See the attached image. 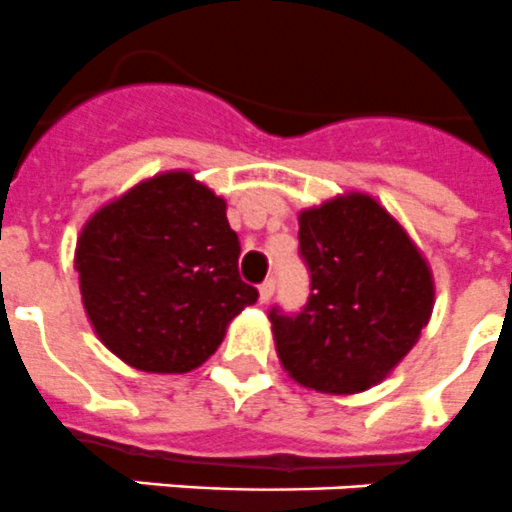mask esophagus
Wrapping results in <instances>:
<instances>
[{
    "label": "esophagus",
    "mask_w": 512,
    "mask_h": 512,
    "mask_svg": "<svg viewBox=\"0 0 512 512\" xmlns=\"http://www.w3.org/2000/svg\"><path fill=\"white\" fill-rule=\"evenodd\" d=\"M272 295H274V280H272V277H269V280H264V282H261V285H259V298H261V303L269 301Z\"/></svg>",
    "instance_id": "obj_1"
}]
</instances>
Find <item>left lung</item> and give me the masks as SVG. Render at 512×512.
<instances>
[{"label":"left lung","mask_w":512,"mask_h":512,"mask_svg":"<svg viewBox=\"0 0 512 512\" xmlns=\"http://www.w3.org/2000/svg\"><path fill=\"white\" fill-rule=\"evenodd\" d=\"M298 225L308 298L301 311H269L277 356L311 390H369L429 322L432 272L403 227L361 193L301 211Z\"/></svg>","instance_id":"obj_1"}]
</instances>
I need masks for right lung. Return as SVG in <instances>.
Wrapping results in <instances>:
<instances>
[{
  "mask_svg": "<svg viewBox=\"0 0 512 512\" xmlns=\"http://www.w3.org/2000/svg\"><path fill=\"white\" fill-rule=\"evenodd\" d=\"M227 206L188 172L151 177L80 232L75 269L96 335L141 371L183 374L259 301L240 280Z\"/></svg>",
  "mask_w": 512,
  "mask_h": 512,
  "instance_id": "1",
  "label": "right lung"
}]
</instances>
